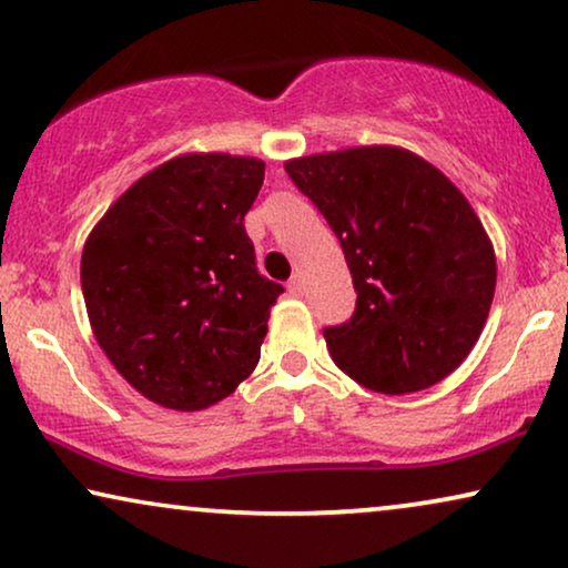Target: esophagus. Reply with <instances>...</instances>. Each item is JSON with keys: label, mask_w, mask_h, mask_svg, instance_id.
Returning a JSON list of instances; mask_svg holds the SVG:
<instances>
[{"label": "esophagus", "mask_w": 568, "mask_h": 568, "mask_svg": "<svg viewBox=\"0 0 568 568\" xmlns=\"http://www.w3.org/2000/svg\"><path fill=\"white\" fill-rule=\"evenodd\" d=\"M302 290H305V284H302V276L294 274L290 278V294H294V297H297V294H302Z\"/></svg>", "instance_id": "obj_1"}]
</instances>
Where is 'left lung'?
<instances>
[{
	"mask_svg": "<svg viewBox=\"0 0 568 568\" xmlns=\"http://www.w3.org/2000/svg\"><path fill=\"white\" fill-rule=\"evenodd\" d=\"M336 232L356 290L323 331L338 369L375 393L437 385L484 331L496 255L468 199L400 146H354L284 165Z\"/></svg>",
	"mask_w": 568,
	"mask_h": 568,
	"instance_id": "obj_1",
	"label": "left lung"
}]
</instances>
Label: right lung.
Returning a JSON list of instances; mask_svg holds the SVG:
<instances>
[{
  "label": "right lung",
  "instance_id": "add662e5",
  "mask_svg": "<svg viewBox=\"0 0 568 568\" xmlns=\"http://www.w3.org/2000/svg\"><path fill=\"white\" fill-rule=\"evenodd\" d=\"M266 165L181 154L131 185L90 232L82 294L100 348L144 398L214 406L255 369L284 292L255 266L245 214Z\"/></svg>",
  "mask_w": 568,
  "mask_h": 568
}]
</instances>
